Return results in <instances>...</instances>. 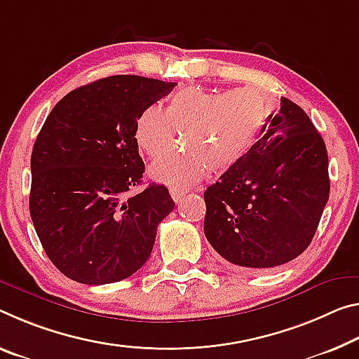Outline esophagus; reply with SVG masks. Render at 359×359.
I'll list each match as a JSON object with an SVG mask.
<instances>
[{"label":"esophagus","instance_id":"1","mask_svg":"<svg viewBox=\"0 0 359 359\" xmlns=\"http://www.w3.org/2000/svg\"><path fill=\"white\" fill-rule=\"evenodd\" d=\"M169 193H170V196H172V200L175 203H179L182 200V196H184L185 193H187V190L185 189H179V187H172V189L169 190Z\"/></svg>","mask_w":359,"mask_h":359}]
</instances>
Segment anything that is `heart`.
Returning a JSON list of instances; mask_svg holds the SVG:
<instances>
[{"mask_svg":"<svg viewBox=\"0 0 359 359\" xmlns=\"http://www.w3.org/2000/svg\"><path fill=\"white\" fill-rule=\"evenodd\" d=\"M273 110L269 95L252 88L212 93L187 88L172 94L166 110L145 107L135 123L134 137L149 158H159L150 175L161 184L187 187L206 175L224 174L246 156Z\"/></svg>","mask_w":359,"mask_h":359,"instance_id":"heart-1","label":"heart"}]
</instances>
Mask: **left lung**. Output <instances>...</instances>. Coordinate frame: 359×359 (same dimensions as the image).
Listing matches in <instances>:
<instances>
[{
  "label": "left lung",
  "instance_id": "8db88e82",
  "mask_svg": "<svg viewBox=\"0 0 359 359\" xmlns=\"http://www.w3.org/2000/svg\"><path fill=\"white\" fill-rule=\"evenodd\" d=\"M260 139L204 191V235L230 264L266 270L299 257L329 200L327 150L297 104L281 97Z\"/></svg>",
  "mask_w": 359,
  "mask_h": 359
}]
</instances>
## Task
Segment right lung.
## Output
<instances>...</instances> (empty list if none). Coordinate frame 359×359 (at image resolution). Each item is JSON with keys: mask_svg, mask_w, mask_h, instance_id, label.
I'll list each match as a JSON object with an SVG mask.
<instances>
[{"mask_svg": "<svg viewBox=\"0 0 359 359\" xmlns=\"http://www.w3.org/2000/svg\"><path fill=\"white\" fill-rule=\"evenodd\" d=\"M175 83L135 75L97 79L57 104L32 151L30 215L49 260L83 284L126 280L149 260L174 201L164 185L137 195L145 164L135 123Z\"/></svg>", "mask_w": 359, "mask_h": 359, "instance_id": "1", "label": "right lung"}]
</instances>
